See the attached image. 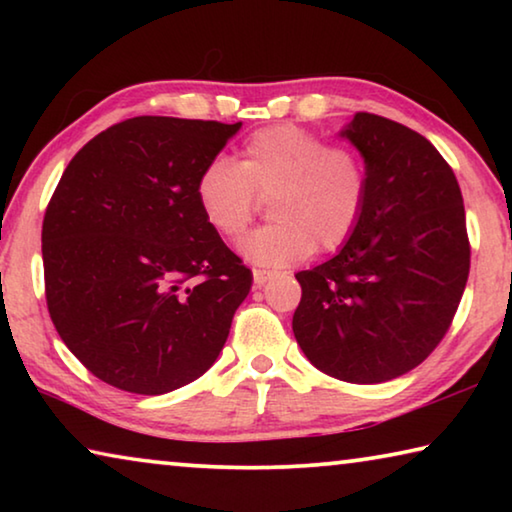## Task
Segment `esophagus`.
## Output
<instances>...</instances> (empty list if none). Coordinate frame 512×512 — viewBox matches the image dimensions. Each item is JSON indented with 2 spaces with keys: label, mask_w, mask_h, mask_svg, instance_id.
Returning a JSON list of instances; mask_svg holds the SVG:
<instances>
[{
  "label": "esophagus",
  "mask_w": 512,
  "mask_h": 512,
  "mask_svg": "<svg viewBox=\"0 0 512 512\" xmlns=\"http://www.w3.org/2000/svg\"><path fill=\"white\" fill-rule=\"evenodd\" d=\"M271 277H273V273L264 271V268H255V271H253V280H255L257 287H264V284L271 280Z\"/></svg>",
  "instance_id": "1"
}]
</instances>
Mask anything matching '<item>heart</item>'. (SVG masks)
Here are the masks:
<instances>
[{"label":"heart","mask_w":512,"mask_h":512,"mask_svg":"<svg viewBox=\"0 0 512 512\" xmlns=\"http://www.w3.org/2000/svg\"><path fill=\"white\" fill-rule=\"evenodd\" d=\"M259 198H271L264 225L241 241V255L266 268L300 262L316 250L348 241L368 201V169L361 153L329 144L293 124L262 128L248 137L237 160L214 158L196 178V203L225 239L253 223Z\"/></svg>","instance_id":"b5f03b06"}]
</instances>
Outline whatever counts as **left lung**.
Wrapping results in <instances>:
<instances>
[{
  "instance_id": "left-lung-1",
  "label": "left lung",
  "mask_w": 512,
  "mask_h": 512,
  "mask_svg": "<svg viewBox=\"0 0 512 512\" xmlns=\"http://www.w3.org/2000/svg\"><path fill=\"white\" fill-rule=\"evenodd\" d=\"M368 169V201L339 255L296 273L293 334L325 375L379 384L429 357L470 275L461 187L427 137L357 112L341 133Z\"/></svg>"
}]
</instances>
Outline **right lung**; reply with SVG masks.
Listing matches in <instances>:
<instances>
[{"instance_id": "right-lung-1", "label": "right lung", "mask_w": 512, "mask_h": 512, "mask_svg": "<svg viewBox=\"0 0 512 512\" xmlns=\"http://www.w3.org/2000/svg\"><path fill=\"white\" fill-rule=\"evenodd\" d=\"M237 124L133 117L74 155L42 221L49 316L119 391L162 395L210 370L253 273L196 203Z\"/></svg>"}]
</instances>
